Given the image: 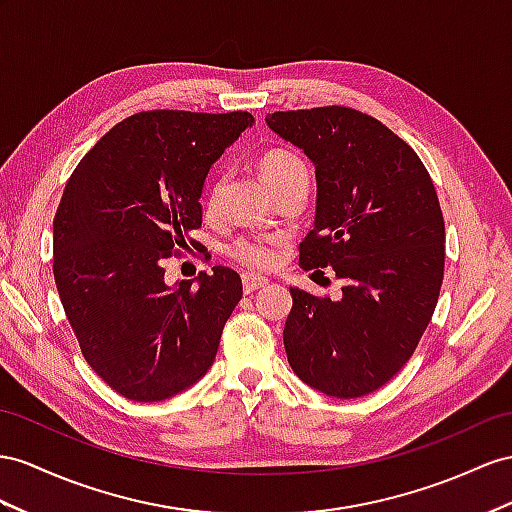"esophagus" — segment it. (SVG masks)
Segmentation results:
<instances>
[{
	"instance_id": "obj_1",
	"label": "esophagus",
	"mask_w": 512,
	"mask_h": 512,
	"mask_svg": "<svg viewBox=\"0 0 512 512\" xmlns=\"http://www.w3.org/2000/svg\"><path fill=\"white\" fill-rule=\"evenodd\" d=\"M266 285H268V279H264V277H257V274H251V272L242 274L244 294H253V292L261 290V287H266Z\"/></svg>"
}]
</instances>
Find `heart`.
Listing matches in <instances>:
<instances>
[{"label": "heart", "instance_id": "heart-1", "mask_svg": "<svg viewBox=\"0 0 512 512\" xmlns=\"http://www.w3.org/2000/svg\"><path fill=\"white\" fill-rule=\"evenodd\" d=\"M259 175L264 179L266 186L274 190L281 183L290 181L294 177L307 175L305 162L294 151L287 149H270L259 157L257 162ZM218 201H220V183H212L207 188L205 199H203V212L207 218H214L218 212ZM283 244L281 235H266V233H244L240 238H235L227 246V255L231 261L240 264L248 270H268L279 259V246Z\"/></svg>", "mask_w": 512, "mask_h": 512}]
</instances>
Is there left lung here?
<instances>
[{"label":"left lung","mask_w":512,"mask_h":512,"mask_svg":"<svg viewBox=\"0 0 512 512\" xmlns=\"http://www.w3.org/2000/svg\"><path fill=\"white\" fill-rule=\"evenodd\" d=\"M266 121L316 166V225L300 242V266L333 268L344 281L339 300L292 287L287 361L326 396H368L411 359L437 307L445 225L435 183L409 142L355 108Z\"/></svg>","instance_id":"8db88e82"}]
</instances>
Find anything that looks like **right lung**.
Here are the masks:
<instances>
[{
    "mask_svg": "<svg viewBox=\"0 0 512 512\" xmlns=\"http://www.w3.org/2000/svg\"><path fill=\"white\" fill-rule=\"evenodd\" d=\"M253 123L248 112L147 110L116 123L64 188L54 279L84 359L127 400L157 402L209 370L242 298L231 268L164 283V261L199 242L209 166Z\"/></svg>",
    "mask_w": 512,
    "mask_h": 512,
    "instance_id": "obj_1",
    "label": "right lung"
}]
</instances>
